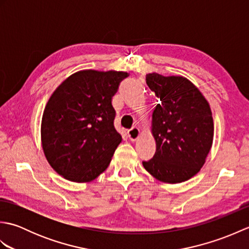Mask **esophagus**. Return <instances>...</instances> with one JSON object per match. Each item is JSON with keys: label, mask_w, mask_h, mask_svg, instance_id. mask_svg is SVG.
Here are the masks:
<instances>
[{"label": "esophagus", "mask_w": 249, "mask_h": 249, "mask_svg": "<svg viewBox=\"0 0 249 249\" xmlns=\"http://www.w3.org/2000/svg\"><path fill=\"white\" fill-rule=\"evenodd\" d=\"M127 136H128V138L130 139V141H136L137 139L139 138V136H140V129L137 128V127L130 128L127 131Z\"/></svg>", "instance_id": "esophagus-1"}]
</instances>
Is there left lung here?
<instances>
[{
    "label": "left lung",
    "instance_id": "left-lung-1",
    "mask_svg": "<svg viewBox=\"0 0 249 249\" xmlns=\"http://www.w3.org/2000/svg\"><path fill=\"white\" fill-rule=\"evenodd\" d=\"M145 79L160 104L153 111L151 127L156 152L142 165L160 182H185L200 171L212 147L211 107L187 78L151 72Z\"/></svg>",
    "mask_w": 249,
    "mask_h": 249
}]
</instances>
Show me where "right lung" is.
Returning <instances> with one entry per match:
<instances>
[{"mask_svg":"<svg viewBox=\"0 0 249 249\" xmlns=\"http://www.w3.org/2000/svg\"><path fill=\"white\" fill-rule=\"evenodd\" d=\"M127 76L125 71H80L52 93L41 119V145L49 165L68 181H93L108 168L122 141L111 102Z\"/></svg>","mask_w":249,"mask_h":249,"instance_id":"obj_1","label":"right lung"}]
</instances>
